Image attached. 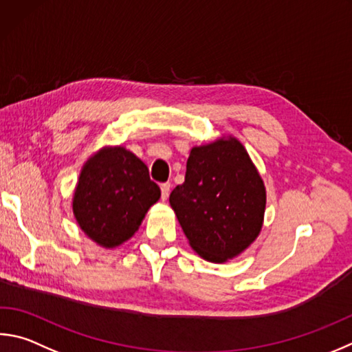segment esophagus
Returning a JSON list of instances; mask_svg holds the SVG:
<instances>
[{"mask_svg":"<svg viewBox=\"0 0 352 352\" xmlns=\"http://www.w3.org/2000/svg\"><path fill=\"white\" fill-rule=\"evenodd\" d=\"M160 189H162L163 200H168L169 192H170V183H162V184H160Z\"/></svg>","mask_w":352,"mask_h":352,"instance_id":"obj_1","label":"esophagus"}]
</instances>
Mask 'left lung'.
<instances>
[{
    "label": "left lung",
    "instance_id": "left-lung-1",
    "mask_svg": "<svg viewBox=\"0 0 352 352\" xmlns=\"http://www.w3.org/2000/svg\"><path fill=\"white\" fill-rule=\"evenodd\" d=\"M189 246L210 263L239 257L263 228L266 188L234 135L194 146L184 183L169 195Z\"/></svg>",
    "mask_w": 352,
    "mask_h": 352
}]
</instances>
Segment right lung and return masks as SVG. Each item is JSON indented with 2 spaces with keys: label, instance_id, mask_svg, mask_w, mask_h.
I'll return each mask as SVG.
<instances>
[{
  "label": "right lung",
  "instance_id": "obj_1",
  "mask_svg": "<svg viewBox=\"0 0 352 352\" xmlns=\"http://www.w3.org/2000/svg\"><path fill=\"white\" fill-rule=\"evenodd\" d=\"M160 197L142 160L124 146H103L82 164L72 212L89 239L113 249L135 235Z\"/></svg>",
  "mask_w": 352,
  "mask_h": 352
}]
</instances>
